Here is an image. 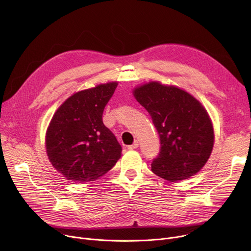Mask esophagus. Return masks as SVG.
<instances>
[{"label": "esophagus", "instance_id": "34e87169", "mask_svg": "<svg viewBox=\"0 0 251 251\" xmlns=\"http://www.w3.org/2000/svg\"><path fill=\"white\" fill-rule=\"evenodd\" d=\"M138 145H139L138 141H137V140H135V141H134V143H133L132 145H129V146H128V149H130V150H132V149H135V148H137V147H138Z\"/></svg>", "mask_w": 251, "mask_h": 251}]
</instances>
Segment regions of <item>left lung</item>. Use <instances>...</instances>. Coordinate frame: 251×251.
Returning <instances> with one entry per match:
<instances>
[{"instance_id":"8db88e82","label":"left lung","mask_w":251,"mask_h":251,"mask_svg":"<svg viewBox=\"0 0 251 251\" xmlns=\"http://www.w3.org/2000/svg\"><path fill=\"white\" fill-rule=\"evenodd\" d=\"M133 95L151 116L160 139L151 171L170 181L196 175L214 145L213 125L202 104L186 91L158 81L136 88Z\"/></svg>"}]
</instances>
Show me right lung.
Masks as SVG:
<instances>
[{
	"instance_id": "1",
	"label": "right lung",
	"mask_w": 251,
	"mask_h": 251,
	"mask_svg": "<svg viewBox=\"0 0 251 251\" xmlns=\"http://www.w3.org/2000/svg\"><path fill=\"white\" fill-rule=\"evenodd\" d=\"M117 86L113 81L77 92L54 113L46 132V152L66 179L95 180L121 157V145L103 123L105 106Z\"/></svg>"
}]
</instances>
